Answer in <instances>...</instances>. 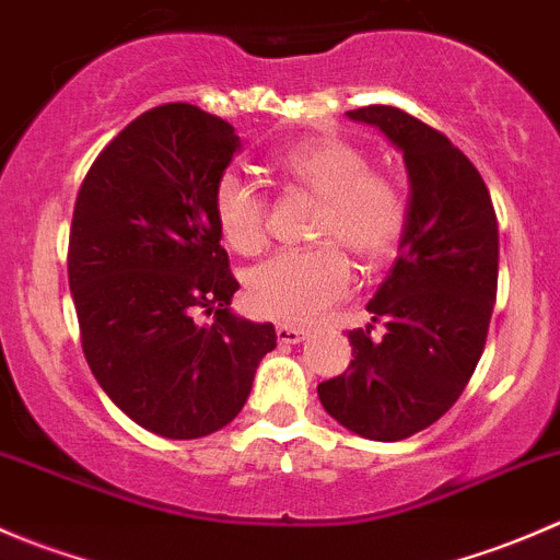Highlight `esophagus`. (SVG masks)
<instances>
[{
  "label": "esophagus",
  "mask_w": 560,
  "mask_h": 560,
  "mask_svg": "<svg viewBox=\"0 0 560 560\" xmlns=\"http://www.w3.org/2000/svg\"><path fill=\"white\" fill-rule=\"evenodd\" d=\"M306 336L308 330H303V327H292V325L276 327V338H279L281 343H301Z\"/></svg>",
  "instance_id": "obj_1"
}]
</instances>
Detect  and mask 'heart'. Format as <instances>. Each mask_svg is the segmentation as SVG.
Returning <instances> with one entry per match:
<instances>
[{
  "instance_id": "1",
  "label": "heart",
  "mask_w": 560,
  "mask_h": 560,
  "mask_svg": "<svg viewBox=\"0 0 560 560\" xmlns=\"http://www.w3.org/2000/svg\"><path fill=\"white\" fill-rule=\"evenodd\" d=\"M273 167L319 197L312 228L319 246L279 252L257 265L246 279V306L265 319L308 325L352 290V262L342 247L369 268L393 257L404 238L406 197L389 175L371 171L358 145L338 138L298 140L273 156ZM211 202L224 244L244 257L262 252L268 200L257 186L228 171L219 175Z\"/></svg>"
}]
</instances>
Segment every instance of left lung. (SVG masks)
Returning a JSON list of instances; mask_svg holds the SVG:
<instances>
[{"instance_id":"8db88e82","label":"left lung","mask_w":560,"mask_h":560,"mask_svg":"<svg viewBox=\"0 0 560 560\" xmlns=\"http://www.w3.org/2000/svg\"><path fill=\"white\" fill-rule=\"evenodd\" d=\"M404 151L409 173L400 257L349 330L352 363L316 387L332 420L374 442L433 425L460 398L482 358L499 287V222L482 175L444 132L393 105L349 110Z\"/></svg>"}]
</instances>
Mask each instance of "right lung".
<instances>
[{
	"label": "right lung",
	"instance_id": "obj_1",
	"mask_svg": "<svg viewBox=\"0 0 560 560\" xmlns=\"http://www.w3.org/2000/svg\"><path fill=\"white\" fill-rule=\"evenodd\" d=\"M238 149L235 129L197 105L151 107L100 151L75 197L67 276L83 354L107 398L165 439L233 422L276 347L270 322L230 312L238 281L211 200Z\"/></svg>",
	"mask_w": 560,
	"mask_h": 560
}]
</instances>
